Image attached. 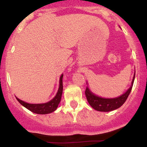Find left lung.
Masks as SVG:
<instances>
[{
    "label": "left lung",
    "mask_w": 147,
    "mask_h": 147,
    "mask_svg": "<svg viewBox=\"0 0 147 147\" xmlns=\"http://www.w3.org/2000/svg\"><path fill=\"white\" fill-rule=\"evenodd\" d=\"M135 75H136V70H135L134 75H133L131 85L129 87V88L122 95L119 96V97H114V98H105V97H102L95 95L90 90L88 86L85 91L88 102L95 110L101 111V112H109V111H112L119 109L124 104L126 99L129 97L131 89H132L133 82H134ZM86 84L88 85L87 82Z\"/></svg>",
    "instance_id": "obj_1"
}]
</instances>
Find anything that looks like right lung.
<instances>
[{"label": "right lung", "instance_id": "add662e5", "mask_svg": "<svg viewBox=\"0 0 147 147\" xmlns=\"http://www.w3.org/2000/svg\"><path fill=\"white\" fill-rule=\"evenodd\" d=\"M63 74H61L59 78V86L57 90L56 95L52 98L51 100L48 102L42 103V104H30V103L25 102L21 99H18L16 97L18 102L21 104L22 106H24L27 109L32 111V113H34L36 114H49L56 111V109L58 107L59 104L61 102V99L62 92H63Z\"/></svg>", "mask_w": 147, "mask_h": 147}]
</instances>
